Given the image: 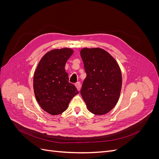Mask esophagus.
<instances>
[{"label":"esophagus","instance_id":"1","mask_svg":"<svg viewBox=\"0 0 159 159\" xmlns=\"http://www.w3.org/2000/svg\"><path fill=\"white\" fill-rule=\"evenodd\" d=\"M75 85L76 88L78 89V90L80 91V89H81V83L80 82H77Z\"/></svg>","mask_w":159,"mask_h":159}]
</instances>
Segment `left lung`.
<instances>
[{"label":"left lung","mask_w":159,"mask_h":159,"mask_svg":"<svg viewBox=\"0 0 159 159\" xmlns=\"http://www.w3.org/2000/svg\"><path fill=\"white\" fill-rule=\"evenodd\" d=\"M80 56L87 74L80 91L81 97L91 113L106 114L117 104L121 93L120 67L109 53L99 48H84Z\"/></svg>","instance_id":"1"}]
</instances>
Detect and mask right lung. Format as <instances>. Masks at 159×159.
Segmentation results:
<instances>
[{
  "label": "right lung",
  "mask_w": 159,
  "mask_h": 159,
  "mask_svg": "<svg viewBox=\"0 0 159 159\" xmlns=\"http://www.w3.org/2000/svg\"><path fill=\"white\" fill-rule=\"evenodd\" d=\"M73 53L69 48L48 52L38 62L34 74L36 99L41 108L52 115L65 111L71 99L79 93L75 85L69 83L65 70L66 61Z\"/></svg>",
  "instance_id": "1"
}]
</instances>
